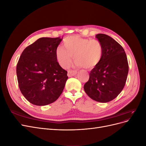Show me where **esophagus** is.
<instances>
[{
  "label": "esophagus",
  "mask_w": 146,
  "mask_h": 146,
  "mask_svg": "<svg viewBox=\"0 0 146 146\" xmlns=\"http://www.w3.org/2000/svg\"><path fill=\"white\" fill-rule=\"evenodd\" d=\"M77 70H68V76L69 77H72L75 76V75L77 74Z\"/></svg>",
  "instance_id": "esophagus-1"
}]
</instances>
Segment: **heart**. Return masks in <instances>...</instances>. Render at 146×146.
Wrapping results in <instances>:
<instances>
[{
  "label": "heart",
  "mask_w": 146,
  "mask_h": 146,
  "mask_svg": "<svg viewBox=\"0 0 146 146\" xmlns=\"http://www.w3.org/2000/svg\"><path fill=\"white\" fill-rule=\"evenodd\" d=\"M65 48L59 47L56 50V57L61 67L68 68L72 60L77 66L92 69L98 66L103 56V47L97 39L71 36L63 42Z\"/></svg>",
  "instance_id": "b5f03b06"
}]
</instances>
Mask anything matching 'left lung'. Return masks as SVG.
Here are the masks:
<instances>
[{
    "instance_id": "left-lung-1",
    "label": "left lung",
    "mask_w": 146,
    "mask_h": 146,
    "mask_svg": "<svg viewBox=\"0 0 146 146\" xmlns=\"http://www.w3.org/2000/svg\"><path fill=\"white\" fill-rule=\"evenodd\" d=\"M96 38L103 47L100 63L92 69L84 90L90 98L102 103L115 99L124 87L129 63L123 47L114 39L105 34H98Z\"/></svg>"
}]
</instances>
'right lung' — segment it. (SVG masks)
Listing matches in <instances>:
<instances>
[{"label": "right lung", "instance_id": "right-lung-1", "mask_svg": "<svg viewBox=\"0 0 146 146\" xmlns=\"http://www.w3.org/2000/svg\"><path fill=\"white\" fill-rule=\"evenodd\" d=\"M62 39L41 38L22 53L16 66L17 82L22 94L31 104L48 105L62 93L68 72L60 66L56 57Z\"/></svg>", "mask_w": 146, "mask_h": 146}]
</instances>
